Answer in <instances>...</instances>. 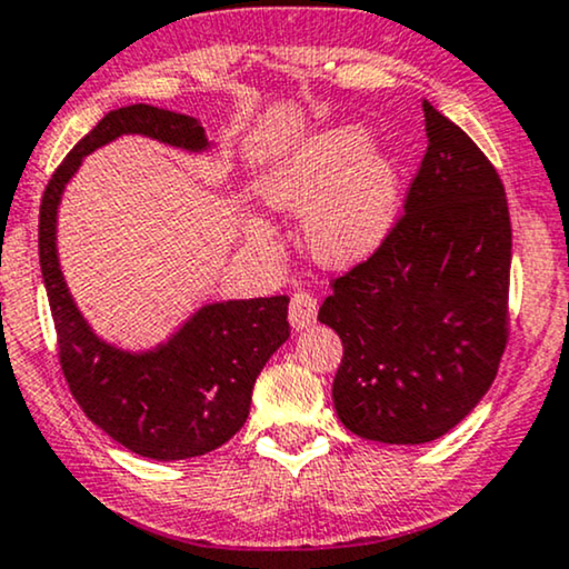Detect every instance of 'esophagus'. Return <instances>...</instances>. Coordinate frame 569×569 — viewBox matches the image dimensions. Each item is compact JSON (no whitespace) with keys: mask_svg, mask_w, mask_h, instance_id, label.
Returning a JSON list of instances; mask_svg holds the SVG:
<instances>
[{"mask_svg":"<svg viewBox=\"0 0 569 569\" xmlns=\"http://www.w3.org/2000/svg\"><path fill=\"white\" fill-rule=\"evenodd\" d=\"M318 320V299L312 297V293H305V291H297L291 297V305H289V322L293 330H305L312 326V322Z\"/></svg>","mask_w":569,"mask_h":569,"instance_id":"esophagus-1","label":"esophagus"}]
</instances>
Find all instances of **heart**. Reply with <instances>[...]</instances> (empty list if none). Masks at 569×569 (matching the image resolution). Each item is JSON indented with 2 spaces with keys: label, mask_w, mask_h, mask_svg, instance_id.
Listing matches in <instances>:
<instances>
[{
  "label": "heart",
  "mask_w": 569,
  "mask_h": 569,
  "mask_svg": "<svg viewBox=\"0 0 569 569\" xmlns=\"http://www.w3.org/2000/svg\"><path fill=\"white\" fill-rule=\"evenodd\" d=\"M257 193L278 212L305 214V247L326 268H355L370 260L397 231L405 207L399 157L372 149L359 126H330L293 141L257 178ZM247 236L270 243L260 218L247 220Z\"/></svg>",
  "instance_id": "heart-1"
}]
</instances>
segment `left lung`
<instances>
[{
    "label": "left lung",
    "mask_w": 569,
    "mask_h": 569,
    "mask_svg": "<svg viewBox=\"0 0 569 569\" xmlns=\"http://www.w3.org/2000/svg\"><path fill=\"white\" fill-rule=\"evenodd\" d=\"M422 114L428 152L405 218L368 262L336 280L318 315L343 343L338 420L380 443H428L459 426L491 388L507 343L505 186L428 99Z\"/></svg>",
    "instance_id": "1"
}]
</instances>
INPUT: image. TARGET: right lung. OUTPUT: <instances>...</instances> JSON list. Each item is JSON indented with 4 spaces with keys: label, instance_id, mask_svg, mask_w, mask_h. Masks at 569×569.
I'll use <instances>...</instances> for the list:
<instances>
[{
    "label": "right lung",
    "instance_id": "1",
    "mask_svg": "<svg viewBox=\"0 0 569 569\" xmlns=\"http://www.w3.org/2000/svg\"><path fill=\"white\" fill-rule=\"evenodd\" d=\"M147 136L189 154L214 143L189 114L152 104L110 110L76 143L49 181L39 212V262L60 341V365L86 417L139 457H201L239 433L251 388L289 338V297L210 301L149 349H123L89 326L60 270L57 212L83 157L120 139Z\"/></svg>",
    "mask_w": 569,
    "mask_h": 569
}]
</instances>
